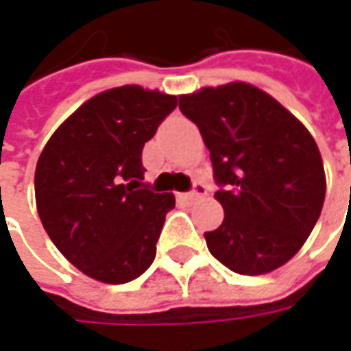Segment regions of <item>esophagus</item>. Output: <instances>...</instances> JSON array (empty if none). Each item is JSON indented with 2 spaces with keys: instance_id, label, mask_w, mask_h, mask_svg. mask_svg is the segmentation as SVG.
I'll use <instances>...</instances> for the list:
<instances>
[{
  "instance_id": "esophagus-1",
  "label": "esophagus",
  "mask_w": 351,
  "mask_h": 351,
  "mask_svg": "<svg viewBox=\"0 0 351 351\" xmlns=\"http://www.w3.org/2000/svg\"><path fill=\"white\" fill-rule=\"evenodd\" d=\"M206 193V186L203 182H195L193 184V188H191L186 195H184V199H188V201H193V199L201 197V195H205Z\"/></svg>"
}]
</instances>
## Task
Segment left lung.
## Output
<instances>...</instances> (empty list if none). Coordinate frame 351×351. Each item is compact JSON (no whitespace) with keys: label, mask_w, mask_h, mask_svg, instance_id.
Wrapping results in <instances>:
<instances>
[{"label":"left lung","mask_w":351,"mask_h":351,"mask_svg":"<svg viewBox=\"0 0 351 351\" xmlns=\"http://www.w3.org/2000/svg\"><path fill=\"white\" fill-rule=\"evenodd\" d=\"M210 152L221 226L205 233L214 258L239 274H265L301 250L325 199L314 137L269 93L244 82L180 95Z\"/></svg>","instance_id":"left-lung-1"}]
</instances>
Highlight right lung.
Wrapping results in <instances>:
<instances>
[{
	"label": "right lung",
	"mask_w": 351,
	"mask_h": 351,
	"mask_svg": "<svg viewBox=\"0 0 351 351\" xmlns=\"http://www.w3.org/2000/svg\"><path fill=\"white\" fill-rule=\"evenodd\" d=\"M176 103L158 90L112 88L77 108L43 148L37 213L58 250L90 278L125 284L156 258L175 197L143 184V148Z\"/></svg>",
	"instance_id": "1"
}]
</instances>
